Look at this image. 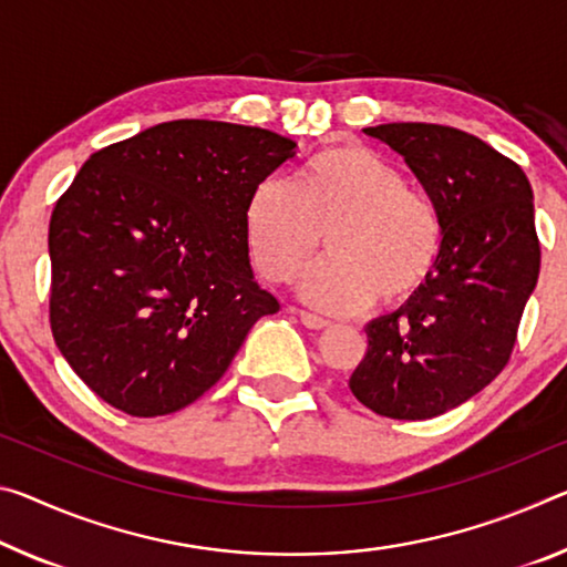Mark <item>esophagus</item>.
<instances>
[{
  "label": "esophagus",
  "instance_id": "34e87169",
  "mask_svg": "<svg viewBox=\"0 0 567 567\" xmlns=\"http://www.w3.org/2000/svg\"><path fill=\"white\" fill-rule=\"evenodd\" d=\"M298 318L302 320V326L310 328V330H322V328L330 326V320L320 318V316H316V312H308V310H298Z\"/></svg>",
  "mask_w": 567,
  "mask_h": 567
}]
</instances>
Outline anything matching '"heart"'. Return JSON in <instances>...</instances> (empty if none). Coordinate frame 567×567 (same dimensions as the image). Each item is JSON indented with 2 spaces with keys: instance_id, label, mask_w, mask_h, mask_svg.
Segmentation results:
<instances>
[{
  "instance_id": "heart-1",
  "label": "heart",
  "mask_w": 567,
  "mask_h": 567,
  "mask_svg": "<svg viewBox=\"0 0 567 567\" xmlns=\"http://www.w3.org/2000/svg\"><path fill=\"white\" fill-rule=\"evenodd\" d=\"M247 247L265 280L292 282L322 241L330 255L305 275V300L328 312L385 308L424 290L444 251V217L406 186L399 166L358 143L310 154L290 182L265 178L245 206Z\"/></svg>"
}]
</instances>
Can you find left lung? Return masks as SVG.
<instances>
[{
  "instance_id": "1",
  "label": "left lung",
  "mask_w": 567,
  "mask_h": 567,
  "mask_svg": "<svg viewBox=\"0 0 567 567\" xmlns=\"http://www.w3.org/2000/svg\"><path fill=\"white\" fill-rule=\"evenodd\" d=\"M403 156L444 217L442 259L416 298L365 326L353 396L401 421L434 419L497 379L540 275L533 186L515 161L436 123L365 128Z\"/></svg>"
}]
</instances>
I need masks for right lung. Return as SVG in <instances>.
<instances>
[{"mask_svg": "<svg viewBox=\"0 0 567 567\" xmlns=\"http://www.w3.org/2000/svg\"><path fill=\"white\" fill-rule=\"evenodd\" d=\"M298 143L171 121L85 161L50 219V326L95 396L164 416L217 383L280 302L249 265L245 206Z\"/></svg>", "mask_w": 567, "mask_h": 567, "instance_id": "1", "label": "right lung"}]
</instances>
